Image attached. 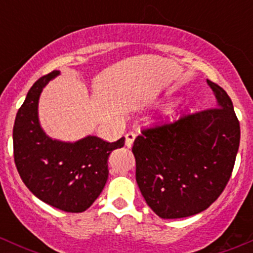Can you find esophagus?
I'll return each mask as SVG.
<instances>
[{"mask_svg": "<svg viewBox=\"0 0 253 253\" xmlns=\"http://www.w3.org/2000/svg\"><path fill=\"white\" fill-rule=\"evenodd\" d=\"M134 138H136V133H134V132H128V133L126 134V147L131 148L132 144H133Z\"/></svg>", "mask_w": 253, "mask_h": 253, "instance_id": "1", "label": "esophagus"}]
</instances>
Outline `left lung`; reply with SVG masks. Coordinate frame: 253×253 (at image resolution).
Instances as JSON below:
<instances>
[{"instance_id":"1","label":"left lung","mask_w":253,"mask_h":253,"mask_svg":"<svg viewBox=\"0 0 253 253\" xmlns=\"http://www.w3.org/2000/svg\"><path fill=\"white\" fill-rule=\"evenodd\" d=\"M215 108L149 127L134 139L136 180L147 205L163 219L206 211L230 180L240 144L233 101L211 81Z\"/></svg>"}]
</instances>
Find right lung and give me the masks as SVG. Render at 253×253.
<instances>
[{"label": "right lung", "mask_w": 253, "mask_h": 253, "mask_svg": "<svg viewBox=\"0 0 253 253\" xmlns=\"http://www.w3.org/2000/svg\"><path fill=\"white\" fill-rule=\"evenodd\" d=\"M58 73L52 71L38 79L17 112L14 163L23 182L39 200L60 211L82 213L103 191L109 155L124 147L125 137L112 143L95 136L75 143L48 138L40 127L38 103L42 88Z\"/></svg>", "instance_id": "right-lung-1"}]
</instances>
